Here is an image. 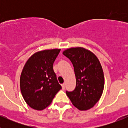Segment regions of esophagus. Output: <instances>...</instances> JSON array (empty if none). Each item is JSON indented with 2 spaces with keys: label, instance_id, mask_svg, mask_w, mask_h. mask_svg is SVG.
Wrapping results in <instances>:
<instances>
[{
  "label": "esophagus",
  "instance_id": "obj_1",
  "mask_svg": "<svg viewBox=\"0 0 128 128\" xmlns=\"http://www.w3.org/2000/svg\"><path fill=\"white\" fill-rule=\"evenodd\" d=\"M62 89H63V90H65V84H62Z\"/></svg>",
  "mask_w": 128,
  "mask_h": 128
}]
</instances>
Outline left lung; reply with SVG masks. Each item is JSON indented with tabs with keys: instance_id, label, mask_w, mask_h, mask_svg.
<instances>
[{
	"instance_id": "8db88e82",
	"label": "left lung",
	"mask_w": 128,
	"mask_h": 128,
	"mask_svg": "<svg viewBox=\"0 0 128 128\" xmlns=\"http://www.w3.org/2000/svg\"><path fill=\"white\" fill-rule=\"evenodd\" d=\"M63 54L73 64L76 87L73 92H66L72 104L81 111L93 108L103 93L104 76L98 57L83 47H72Z\"/></svg>"
}]
</instances>
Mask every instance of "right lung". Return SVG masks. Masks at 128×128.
<instances>
[{"instance_id":"obj_1","label":"right lung","mask_w":128,"mask_h":128,"mask_svg":"<svg viewBox=\"0 0 128 128\" xmlns=\"http://www.w3.org/2000/svg\"><path fill=\"white\" fill-rule=\"evenodd\" d=\"M60 50L54 48L36 52L24 66L20 90L26 102L32 109H46L62 89L53 70L54 62Z\"/></svg>"}]
</instances>
